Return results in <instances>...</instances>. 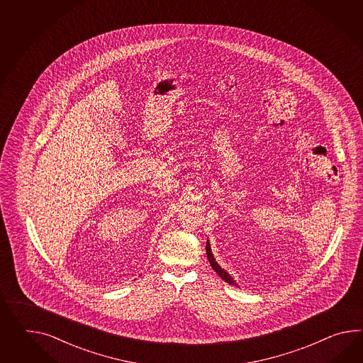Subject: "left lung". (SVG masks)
Instances as JSON below:
<instances>
[{
    "label": "left lung",
    "instance_id": "obj_1",
    "mask_svg": "<svg viewBox=\"0 0 363 363\" xmlns=\"http://www.w3.org/2000/svg\"><path fill=\"white\" fill-rule=\"evenodd\" d=\"M206 253H207V258H208V261H210V265L213 267V270L218 273V275L220 277L223 281H225L227 283H230V284H236V282L233 281V278L230 277L224 269H221L219 264L215 261V258H213V252H211V247H210V242H208V240H207V242H206Z\"/></svg>",
    "mask_w": 363,
    "mask_h": 363
}]
</instances>
